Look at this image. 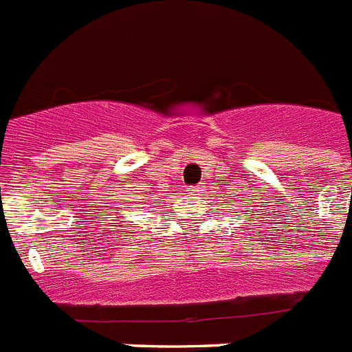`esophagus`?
Returning a JSON list of instances; mask_svg holds the SVG:
<instances>
[{
  "label": "esophagus",
  "instance_id": "obj_1",
  "mask_svg": "<svg viewBox=\"0 0 352 352\" xmlns=\"http://www.w3.org/2000/svg\"><path fill=\"white\" fill-rule=\"evenodd\" d=\"M188 191H190V195H199V193H201V188H199V186H188Z\"/></svg>",
  "mask_w": 352,
  "mask_h": 352
}]
</instances>
